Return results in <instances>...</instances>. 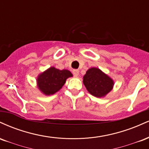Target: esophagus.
Returning <instances> with one entry per match:
<instances>
[{"label":"esophagus","mask_w":149,"mask_h":149,"mask_svg":"<svg viewBox=\"0 0 149 149\" xmlns=\"http://www.w3.org/2000/svg\"><path fill=\"white\" fill-rule=\"evenodd\" d=\"M73 74L75 77H78V74H79V70H78V69L73 70Z\"/></svg>","instance_id":"1"}]
</instances>
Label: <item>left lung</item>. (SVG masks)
<instances>
[{
    "label": "left lung",
    "instance_id": "8db88e82",
    "mask_svg": "<svg viewBox=\"0 0 149 149\" xmlns=\"http://www.w3.org/2000/svg\"><path fill=\"white\" fill-rule=\"evenodd\" d=\"M83 82L87 90L96 97H105L111 91L114 85L112 78L100 69L95 67L90 68L86 71Z\"/></svg>",
    "mask_w": 149,
    "mask_h": 149
}]
</instances>
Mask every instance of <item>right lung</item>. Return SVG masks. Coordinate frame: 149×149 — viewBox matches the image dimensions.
I'll return each instance as SVG.
<instances>
[{"instance_id": "obj_1", "label": "right lung", "mask_w": 149, "mask_h": 149, "mask_svg": "<svg viewBox=\"0 0 149 149\" xmlns=\"http://www.w3.org/2000/svg\"><path fill=\"white\" fill-rule=\"evenodd\" d=\"M72 76L73 74L69 70H59L50 67L38 75V88L44 95H54L62 88L66 79Z\"/></svg>"}]
</instances>
